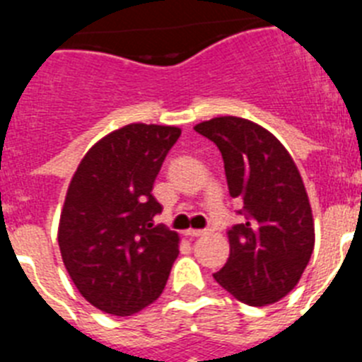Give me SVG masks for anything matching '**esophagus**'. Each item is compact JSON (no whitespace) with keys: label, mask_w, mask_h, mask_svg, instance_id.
<instances>
[{"label":"esophagus","mask_w":362,"mask_h":362,"mask_svg":"<svg viewBox=\"0 0 362 362\" xmlns=\"http://www.w3.org/2000/svg\"><path fill=\"white\" fill-rule=\"evenodd\" d=\"M206 233V230H196V228H188L187 232H185V235H188V238H201V235H204Z\"/></svg>","instance_id":"obj_1"}]
</instances>
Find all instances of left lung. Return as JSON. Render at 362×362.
I'll use <instances>...</instances> for the list:
<instances>
[{
	"instance_id": "obj_1",
	"label": "left lung",
	"mask_w": 362,
	"mask_h": 362,
	"mask_svg": "<svg viewBox=\"0 0 362 362\" xmlns=\"http://www.w3.org/2000/svg\"><path fill=\"white\" fill-rule=\"evenodd\" d=\"M216 143L232 197L245 221L228 228L230 257L214 279L235 299L267 306L299 283L313 252L310 201L292 156L274 134L243 117L194 127Z\"/></svg>"
}]
</instances>
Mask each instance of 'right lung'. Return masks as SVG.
I'll return each mask as SVG.
<instances>
[{"label":"right lung","mask_w":362,"mask_h":362,"mask_svg":"<svg viewBox=\"0 0 362 362\" xmlns=\"http://www.w3.org/2000/svg\"><path fill=\"white\" fill-rule=\"evenodd\" d=\"M177 127L132 123L95 143L79 163L63 204L57 243L70 279L92 306L130 315L161 296L179 235L153 217L152 196Z\"/></svg>","instance_id":"add662e5"}]
</instances>
